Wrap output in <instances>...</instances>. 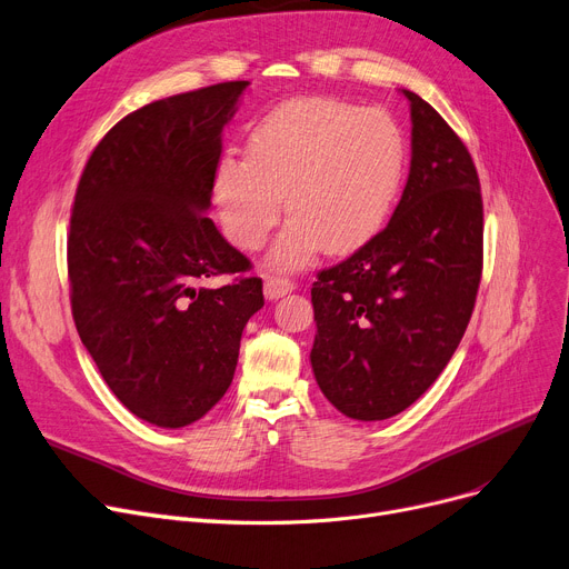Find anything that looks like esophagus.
Listing matches in <instances>:
<instances>
[{
  "instance_id": "1",
  "label": "esophagus",
  "mask_w": 569,
  "mask_h": 569,
  "mask_svg": "<svg viewBox=\"0 0 569 569\" xmlns=\"http://www.w3.org/2000/svg\"><path fill=\"white\" fill-rule=\"evenodd\" d=\"M296 289V282L291 278H284V276H271L266 278L263 282V296L269 300H278L287 293H291Z\"/></svg>"
}]
</instances>
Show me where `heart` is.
Here are the masks:
<instances>
[{
  "label": "heart",
  "instance_id": "obj_1",
  "mask_svg": "<svg viewBox=\"0 0 569 569\" xmlns=\"http://www.w3.org/2000/svg\"><path fill=\"white\" fill-rule=\"evenodd\" d=\"M248 158L224 153L213 194L233 246L259 250L284 211L293 216L271 263L296 269L321 246L332 254L365 246L388 220L407 170L402 128L381 110L336 98H296L266 114Z\"/></svg>",
  "mask_w": 569,
  "mask_h": 569
}]
</instances>
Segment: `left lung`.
Instances as JSON below:
<instances>
[{
	"mask_svg": "<svg viewBox=\"0 0 569 569\" xmlns=\"http://www.w3.org/2000/svg\"><path fill=\"white\" fill-rule=\"evenodd\" d=\"M411 170L377 237L312 284L310 353L328 402L353 420L409 409L439 379L473 315L482 276V194L469 149L418 93Z\"/></svg>",
	"mask_w": 569,
	"mask_h": 569,
	"instance_id": "1",
	"label": "left lung"
}]
</instances>
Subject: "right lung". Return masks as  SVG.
<instances>
[{"label": "right lung", "instance_id": "add662e5", "mask_svg": "<svg viewBox=\"0 0 569 569\" xmlns=\"http://www.w3.org/2000/svg\"><path fill=\"white\" fill-rule=\"evenodd\" d=\"M250 82H220L130 112L91 151L69 231L80 340L119 402L158 427L209 413L237 370L261 278L211 218L222 128ZM237 274L220 290L207 277Z\"/></svg>", "mask_w": 569, "mask_h": 569}]
</instances>
